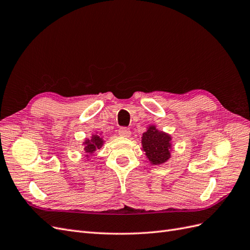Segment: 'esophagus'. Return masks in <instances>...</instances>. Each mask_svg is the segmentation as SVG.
Returning a JSON list of instances; mask_svg holds the SVG:
<instances>
[{"mask_svg":"<svg viewBox=\"0 0 250 250\" xmlns=\"http://www.w3.org/2000/svg\"><path fill=\"white\" fill-rule=\"evenodd\" d=\"M130 129L129 128H126V127H122L120 128L119 129V134L121 135V137H124V138H128L130 137Z\"/></svg>","mask_w":250,"mask_h":250,"instance_id":"34e87169","label":"esophagus"}]
</instances>
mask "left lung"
I'll return each mask as SVG.
<instances>
[{"label": "left lung", "instance_id": "obj_1", "mask_svg": "<svg viewBox=\"0 0 250 250\" xmlns=\"http://www.w3.org/2000/svg\"><path fill=\"white\" fill-rule=\"evenodd\" d=\"M142 151L146 158L153 166L167 163L172 155V135L157 129L156 125L150 124L142 137Z\"/></svg>", "mask_w": 250, "mask_h": 250}]
</instances>
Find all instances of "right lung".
<instances>
[{
	"label": "right lung",
	"instance_id": "right-lung-1",
	"mask_svg": "<svg viewBox=\"0 0 250 250\" xmlns=\"http://www.w3.org/2000/svg\"><path fill=\"white\" fill-rule=\"evenodd\" d=\"M103 132H98L96 131L94 134H92V137L90 139H85L84 142L82 143L83 145V150H84L85 152V157L87 160H89L90 156H94L95 152L98 150L100 149L103 145L105 141L103 140Z\"/></svg>",
	"mask_w": 250,
	"mask_h": 250
}]
</instances>
